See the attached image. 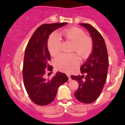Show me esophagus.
<instances>
[{
	"instance_id": "34e87169",
	"label": "esophagus",
	"mask_w": 125,
	"mask_h": 125,
	"mask_svg": "<svg viewBox=\"0 0 125 125\" xmlns=\"http://www.w3.org/2000/svg\"><path fill=\"white\" fill-rule=\"evenodd\" d=\"M67 76H68V78H69V80H71V77H70V75H69V74H67Z\"/></svg>"
}]
</instances>
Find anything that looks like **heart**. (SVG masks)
<instances>
[{"label":"heart","mask_w":125,"mask_h":125,"mask_svg":"<svg viewBox=\"0 0 125 125\" xmlns=\"http://www.w3.org/2000/svg\"><path fill=\"white\" fill-rule=\"evenodd\" d=\"M66 40L73 42L71 51L76 52L83 59L89 57L93 48L92 39L86 35L84 31L77 27H69L62 30L59 33ZM62 41L59 36L53 33L47 41V48L53 56L57 55L61 49ZM54 64L57 69L64 72H71L78 68L79 58L75 53L70 54H62L54 59Z\"/></svg>","instance_id":"heart-1"}]
</instances>
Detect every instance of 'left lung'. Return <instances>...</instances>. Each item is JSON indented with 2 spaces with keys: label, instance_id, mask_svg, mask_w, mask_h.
<instances>
[{
  "label": "left lung",
  "instance_id": "left-lung-1",
  "mask_svg": "<svg viewBox=\"0 0 125 125\" xmlns=\"http://www.w3.org/2000/svg\"><path fill=\"white\" fill-rule=\"evenodd\" d=\"M80 25L87 29L91 34L93 49L80 68L81 73L86 76H71V78L79 84L78 89L74 93L76 99L83 103H91L100 96L105 84L109 65L108 55L101 34L90 24L81 23Z\"/></svg>",
  "mask_w": 125,
  "mask_h": 125
}]
</instances>
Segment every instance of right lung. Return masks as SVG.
Here are the masks:
<instances>
[{
    "instance_id": "right-lung-1",
    "label": "right lung",
    "mask_w": 125,
    "mask_h": 125,
    "mask_svg": "<svg viewBox=\"0 0 125 125\" xmlns=\"http://www.w3.org/2000/svg\"><path fill=\"white\" fill-rule=\"evenodd\" d=\"M68 23H52L41 25L29 41L24 54L22 75L24 84L30 99L39 106L49 104L54 100L57 90L68 80L64 73H56L51 79H46L47 71H52L47 39L51 33Z\"/></svg>"
}]
</instances>
